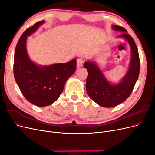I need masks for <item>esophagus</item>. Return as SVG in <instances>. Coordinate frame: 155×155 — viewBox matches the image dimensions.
I'll use <instances>...</instances> for the list:
<instances>
[{
	"label": "esophagus",
	"instance_id": "34e87169",
	"mask_svg": "<svg viewBox=\"0 0 155 155\" xmlns=\"http://www.w3.org/2000/svg\"><path fill=\"white\" fill-rule=\"evenodd\" d=\"M83 60L82 59H77V63H76V65H77V67L79 68V67H81L83 66Z\"/></svg>",
	"mask_w": 155,
	"mask_h": 155
}]
</instances>
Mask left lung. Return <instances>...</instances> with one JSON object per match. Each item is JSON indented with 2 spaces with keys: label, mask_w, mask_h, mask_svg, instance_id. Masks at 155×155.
Wrapping results in <instances>:
<instances>
[{
  "label": "left lung",
  "mask_w": 155,
  "mask_h": 155,
  "mask_svg": "<svg viewBox=\"0 0 155 155\" xmlns=\"http://www.w3.org/2000/svg\"><path fill=\"white\" fill-rule=\"evenodd\" d=\"M112 29L123 32L118 37L129 42L131 49V59L127 72L120 83L112 85L104 76L94 62L86 61L83 66L87 69L86 90L88 96L100 106L112 107L128 98L132 93L140 73V58L137 46L133 37L127 34L124 28L113 25Z\"/></svg>",
  "instance_id": "8db88e82"
}]
</instances>
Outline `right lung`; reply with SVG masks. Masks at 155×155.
Segmentation results:
<instances>
[{
  "label": "right lung",
  "instance_id": "1",
  "mask_svg": "<svg viewBox=\"0 0 155 155\" xmlns=\"http://www.w3.org/2000/svg\"><path fill=\"white\" fill-rule=\"evenodd\" d=\"M36 22L23 33L16 45L13 74L15 81L26 99L35 105L52 104L62 93L67 79L75 72L76 60L66 63L39 66L30 59L26 51L27 37L44 23Z\"/></svg>",
  "mask_w": 155,
  "mask_h": 155
}]
</instances>
